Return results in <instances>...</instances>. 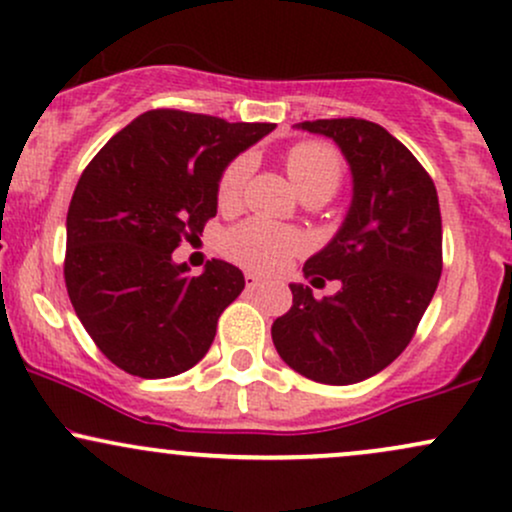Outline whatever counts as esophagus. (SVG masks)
I'll return each mask as SVG.
<instances>
[{"mask_svg": "<svg viewBox=\"0 0 512 512\" xmlns=\"http://www.w3.org/2000/svg\"><path fill=\"white\" fill-rule=\"evenodd\" d=\"M260 284H262V279H260V276H257V274H252V272L245 274V289H248V291H255L257 286H260Z\"/></svg>", "mask_w": 512, "mask_h": 512, "instance_id": "esophagus-1", "label": "esophagus"}]
</instances>
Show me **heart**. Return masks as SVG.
<instances>
[{
	"label": "heart",
	"mask_w": 512,
	"mask_h": 512,
	"mask_svg": "<svg viewBox=\"0 0 512 512\" xmlns=\"http://www.w3.org/2000/svg\"><path fill=\"white\" fill-rule=\"evenodd\" d=\"M252 170L250 156H238L223 168L216 202L221 209H236L243 199ZM286 170L301 197H325L330 199L337 192L344 175L342 156L330 144L322 142H298L286 154ZM308 248V240L301 231L276 223L250 219L238 223L236 228L223 236L221 250L228 260L252 272L276 274Z\"/></svg>",
	"instance_id": "b5f03b06"
}]
</instances>
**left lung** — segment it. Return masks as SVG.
Segmentation results:
<instances>
[{
	"instance_id": "1",
	"label": "left lung",
	"mask_w": 512,
	"mask_h": 512,
	"mask_svg": "<svg viewBox=\"0 0 512 512\" xmlns=\"http://www.w3.org/2000/svg\"><path fill=\"white\" fill-rule=\"evenodd\" d=\"M339 144L354 175L344 226L305 262L315 284L342 281L322 301L291 284L293 305L276 317L279 356L315 383L351 385L407 349L443 272V221L431 175L385 127L361 117L298 122Z\"/></svg>"
}]
</instances>
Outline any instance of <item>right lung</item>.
Returning <instances> with one entry per match:
<instances>
[{
    "label": "right lung",
    "instance_id": "right-lung-1",
    "mask_svg": "<svg viewBox=\"0 0 512 512\" xmlns=\"http://www.w3.org/2000/svg\"><path fill=\"white\" fill-rule=\"evenodd\" d=\"M272 122L158 108L91 158L67 211L64 284L108 361L137 378H170L204 358L243 272L211 260L199 276L173 262L216 216L223 168Z\"/></svg>",
    "mask_w": 512,
    "mask_h": 512
}]
</instances>
